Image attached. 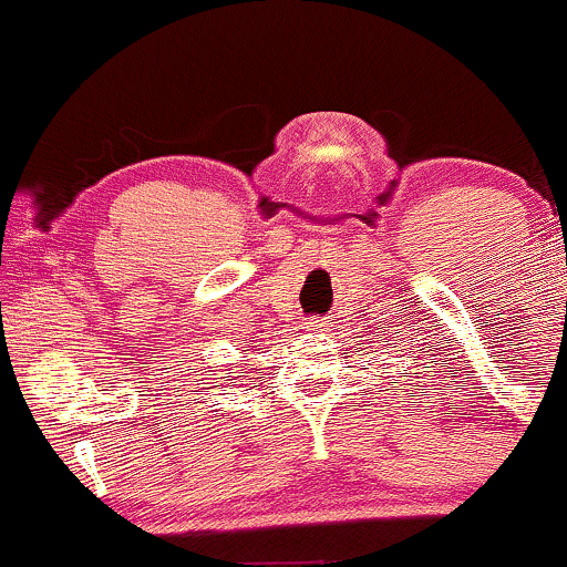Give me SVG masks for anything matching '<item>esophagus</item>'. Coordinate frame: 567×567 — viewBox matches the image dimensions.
<instances>
[{
  "mask_svg": "<svg viewBox=\"0 0 567 567\" xmlns=\"http://www.w3.org/2000/svg\"><path fill=\"white\" fill-rule=\"evenodd\" d=\"M306 328H309V330H317V328H320V324H317V322H306Z\"/></svg>",
  "mask_w": 567,
  "mask_h": 567,
  "instance_id": "esophagus-1",
  "label": "esophagus"
}]
</instances>
